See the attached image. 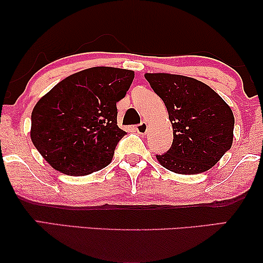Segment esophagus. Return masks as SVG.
<instances>
[{"instance_id": "obj_1", "label": "esophagus", "mask_w": 263, "mask_h": 263, "mask_svg": "<svg viewBox=\"0 0 263 263\" xmlns=\"http://www.w3.org/2000/svg\"><path fill=\"white\" fill-rule=\"evenodd\" d=\"M136 132H138L139 134L145 135L146 133L148 132V124H147L146 122H142V123H140L139 125H136Z\"/></svg>"}]
</instances>
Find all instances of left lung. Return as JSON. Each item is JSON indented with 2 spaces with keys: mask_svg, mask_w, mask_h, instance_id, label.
<instances>
[{
  "mask_svg": "<svg viewBox=\"0 0 263 263\" xmlns=\"http://www.w3.org/2000/svg\"><path fill=\"white\" fill-rule=\"evenodd\" d=\"M145 78L163 99L174 129L171 148L157 160L179 175L210 170L232 146V110L210 86L194 78L167 73H146Z\"/></svg>",
  "mask_w": 263,
  "mask_h": 263,
  "instance_id": "obj_1",
  "label": "left lung"
}]
</instances>
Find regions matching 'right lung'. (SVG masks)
<instances>
[{
  "label": "right lung",
  "instance_id": "1",
  "mask_svg": "<svg viewBox=\"0 0 263 263\" xmlns=\"http://www.w3.org/2000/svg\"><path fill=\"white\" fill-rule=\"evenodd\" d=\"M134 71L93 67L71 74L35 104L31 140L55 170L86 176L107 166L127 134L117 125V102L134 80Z\"/></svg>",
  "mask_w": 263,
  "mask_h": 263
}]
</instances>
